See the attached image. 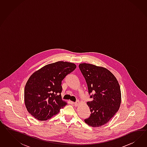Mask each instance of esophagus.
I'll return each mask as SVG.
<instances>
[{"label": "esophagus", "mask_w": 147, "mask_h": 147, "mask_svg": "<svg viewBox=\"0 0 147 147\" xmlns=\"http://www.w3.org/2000/svg\"><path fill=\"white\" fill-rule=\"evenodd\" d=\"M79 104H80V102L78 101H77L76 102H74V105L75 106H78Z\"/></svg>", "instance_id": "1"}]
</instances>
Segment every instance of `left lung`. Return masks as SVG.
<instances>
[{
  "label": "left lung",
  "instance_id": "8db88e82",
  "mask_svg": "<svg viewBox=\"0 0 147 147\" xmlns=\"http://www.w3.org/2000/svg\"><path fill=\"white\" fill-rule=\"evenodd\" d=\"M92 94V101L87 103L91 114L85 123L99 127L108 123L119 109L121 102L120 87L115 76L107 68L90 63L79 65Z\"/></svg>",
  "mask_w": 147,
  "mask_h": 147
}]
</instances>
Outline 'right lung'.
I'll list each match as a JSON object with an SVG mask.
<instances>
[{
    "label": "right lung",
    "mask_w": 147,
    "mask_h": 147,
    "mask_svg": "<svg viewBox=\"0 0 147 147\" xmlns=\"http://www.w3.org/2000/svg\"><path fill=\"white\" fill-rule=\"evenodd\" d=\"M76 67L71 62L58 61L45 65L29 78L24 101L27 111L35 119L47 120L67 105L61 98V81Z\"/></svg>",
    "instance_id": "obj_1"
}]
</instances>
